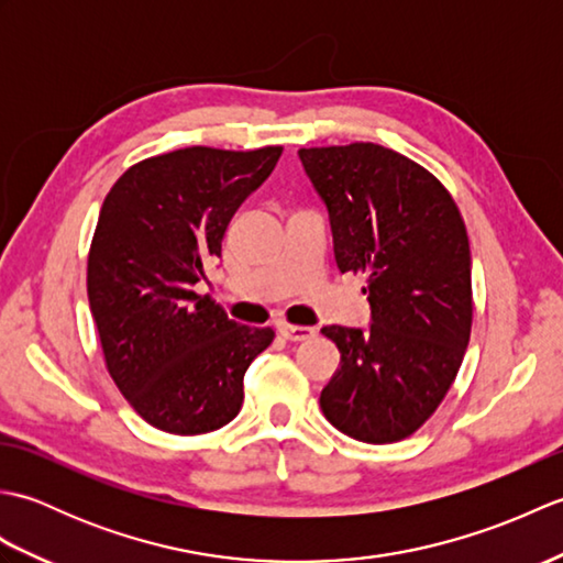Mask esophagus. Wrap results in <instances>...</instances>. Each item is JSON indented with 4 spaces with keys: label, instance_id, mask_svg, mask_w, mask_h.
<instances>
[{
    "label": "esophagus",
    "instance_id": "esophagus-1",
    "mask_svg": "<svg viewBox=\"0 0 563 563\" xmlns=\"http://www.w3.org/2000/svg\"><path fill=\"white\" fill-rule=\"evenodd\" d=\"M278 331L280 336L288 341H305V339H312L317 333L312 327H295V324H280Z\"/></svg>",
    "mask_w": 563,
    "mask_h": 563
}]
</instances>
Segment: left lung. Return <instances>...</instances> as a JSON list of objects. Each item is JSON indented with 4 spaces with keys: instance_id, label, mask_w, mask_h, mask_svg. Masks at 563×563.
Masks as SVG:
<instances>
[{
    "instance_id": "obj_1",
    "label": "left lung",
    "mask_w": 563,
    "mask_h": 563,
    "mask_svg": "<svg viewBox=\"0 0 563 563\" xmlns=\"http://www.w3.org/2000/svg\"><path fill=\"white\" fill-rule=\"evenodd\" d=\"M329 208L341 273L365 275L373 324L324 327L341 365L321 411L341 433L385 445L413 435L445 399L472 333V256L438 178L375 142L302 147Z\"/></svg>"
}]
</instances>
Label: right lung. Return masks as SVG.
Here are the masks:
<instances>
[{"mask_svg": "<svg viewBox=\"0 0 563 563\" xmlns=\"http://www.w3.org/2000/svg\"><path fill=\"white\" fill-rule=\"evenodd\" d=\"M280 154V145L174 150L130 166L103 200L87 263L89 307L115 387L164 433L230 423L251 361L275 339L271 327L236 324L196 283Z\"/></svg>", "mask_w": 563, "mask_h": 563, "instance_id": "right-lung-1", "label": "right lung"}]
</instances>
